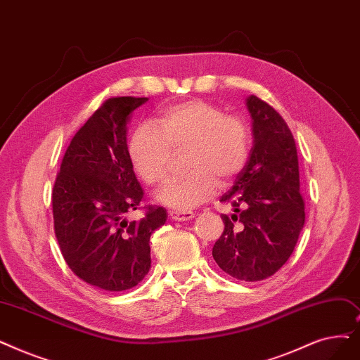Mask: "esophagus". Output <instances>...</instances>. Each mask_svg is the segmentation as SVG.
I'll return each mask as SVG.
<instances>
[{"instance_id": "1", "label": "esophagus", "mask_w": 360, "mask_h": 360, "mask_svg": "<svg viewBox=\"0 0 360 360\" xmlns=\"http://www.w3.org/2000/svg\"><path fill=\"white\" fill-rule=\"evenodd\" d=\"M169 216L172 221L185 222V221H190V219H193L194 213L191 210H170Z\"/></svg>"}]
</instances>
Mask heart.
Returning a JSON list of instances; mask_svg holds the SVG:
<instances>
[{"label": "heart", "instance_id": "obj_1", "mask_svg": "<svg viewBox=\"0 0 360 360\" xmlns=\"http://www.w3.org/2000/svg\"><path fill=\"white\" fill-rule=\"evenodd\" d=\"M186 146L182 176L169 181L158 198L176 210H190L207 201L217 188L236 178L247 165L252 131L238 115H225L216 104L190 100L169 105L155 119L132 132L128 154L146 184L159 186L170 172L172 148Z\"/></svg>", "mask_w": 360, "mask_h": 360}]
</instances>
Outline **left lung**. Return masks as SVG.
Masks as SVG:
<instances>
[{"mask_svg": "<svg viewBox=\"0 0 360 360\" xmlns=\"http://www.w3.org/2000/svg\"><path fill=\"white\" fill-rule=\"evenodd\" d=\"M253 147L232 188L221 197L233 214L212 255L224 272L240 281L266 279L290 259L304 225L299 159L285 120L268 103L250 96Z\"/></svg>", "mask_w": 360, "mask_h": 360, "instance_id": "obj_1", "label": "left lung"}]
</instances>
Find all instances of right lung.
<instances>
[{"mask_svg":"<svg viewBox=\"0 0 360 360\" xmlns=\"http://www.w3.org/2000/svg\"><path fill=\"white\" fill-rule=\"evenodd\" d=\"M147 97L107 98L75 134L53 186L54 232L72 272L92 287L123 291L151 266L150 237L167 212L144 206L128 154L129 115ZM145 216L131 223L128 212Z\"/></svg>","mask_w":360,"mask_h":360,"instance_id":"right-lung-1","label":"right lung"}]
</instances>
